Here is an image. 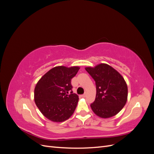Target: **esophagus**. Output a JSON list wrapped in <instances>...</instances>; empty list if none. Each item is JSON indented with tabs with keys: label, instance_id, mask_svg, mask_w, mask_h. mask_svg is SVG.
Returning a JSON list of instances; mask_svg holds the SVG:
<instances>
[{
	"label": "esophagus",
	"instance_id": "34e87169",
	"mask_svg": "<svg viewBox=\"0 0 154 154\" xmlns=\"http://www.w3.org/2000/svg\"><path fill=\"white\" fill-rule=\"evenodd\" d=\"M85 96H86V93H85V94H83L82 95V97H85Z\"/></svg>",
	"mask_w": 154,
	"mask_h": 154
}]
</instances>
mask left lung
I'll return each mask as SVG.
<instances>
[{"instance_id": "1", "label": "left lung", "mask_w": 154, "mask_h": 154, "mask_svg": "<svg viewBox=\"0 0 154 154\" xmlns=\"http://www.w3.org/2000/svg\"><path fill=\"white\" fill-rule=\"evenodd\" d=\"M85 70L94 79L96 86L92 111L100 118H108L119 112L127 103L128 88L124 78L113 67L101 63Z\"/></svg>"}]
</instances>
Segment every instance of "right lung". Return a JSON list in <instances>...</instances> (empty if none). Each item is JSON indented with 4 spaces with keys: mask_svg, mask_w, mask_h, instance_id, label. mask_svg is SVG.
Instances as JSON below:
<instances>
[{
    "mask_svg": "<svg viewBox=\"0 0 154 154\" xmlns=\"http://www.w3.org/2000/svg\"><path fill=\"white\" fill-rule=\"evenodd\" d=\"M79 69L77 66L55 67L36 83L35 101L45 118L54 122H62L72 115L79 97L72 93L71 80Z\"/></svg>",
    "mask_w": 154,
    "mask_h": 154,
    "instance_id": "obj_1",
    "label": "right lung"
}]
</instances>
